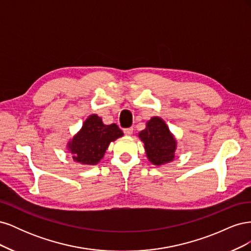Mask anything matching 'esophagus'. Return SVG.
Segmentation results:
<instances>
[{
  "label": "esophagus",
  "instance_id": "34e87169",
  "mask_svg": "<svg viewBox=\"0 0 251 251\" xmlns=\"http://www.w3.org/2000/svg\"><path fill=\"white\" fill-rule=\"evenodd\" d=\"M124 133H125L126 136H131V135L133 134V127L125 128V130H124Z\"/></svg>",
  "mask_w": 251,
  "mask_h": 251
}]
</instances>
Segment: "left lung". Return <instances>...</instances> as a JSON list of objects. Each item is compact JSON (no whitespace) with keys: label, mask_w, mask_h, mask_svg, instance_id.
<instances>
[{"label":"left lung","mask_w":251,"mask_h":251,"mask_svg":"<svg viewBox=\"0 0 251 251\" xmlns=\"http://www.w3.org/2000/svg\"><path fill=\"white\" fill-rule=\"evenodd\" d=\"M138 137L144 144V151L151 164L162 166L174 161L177 140L161 117L154 116L148 120L146 128L139 132Z\"/></svg>","instance_id":"8db88e82"}]
</instances>
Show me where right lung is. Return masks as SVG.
I'll list each match as a JSON object with an SVG mask.
<instances>
[{
	"label": "right lung",
	"instance_id": "right-lung-1",
	"mask_svg": "<svg viewBox=\"0 0 251 251\" xmlns=\"http://www.w3.org/2000/svg\"><path fill=\"white\" fill-rule=\"evenodd\" d=\"M123 136L124 133L117 125H104L101 117L91 114L66 147L75 162L96 165L103 158L110 143Z\"/></svg>",
	"mask_w": 251,
	"mask_h": 251
}]
</instances>
